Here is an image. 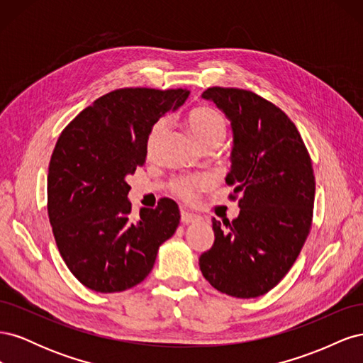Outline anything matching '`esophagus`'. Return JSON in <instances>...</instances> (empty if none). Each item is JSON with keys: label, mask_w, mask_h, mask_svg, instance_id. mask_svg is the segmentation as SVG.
I'll list each match as a JSON object with an SVG mask.
<instances>
[{"label": "esophagus", "mask_w": 363, "mask_h": 363, "mask_svg": "<svg viewBox=\"0 0 363 363\" xmlns=\"http://www.w3.org/2000/svg\"><path fill=\"white\" fill-rule=\"evenodd\" d=\"M199 221V216H195V215H192V213H189V212H184V211H182V223L183 224H194V223H196Z\"/></svg>", "instance_id": "34e87169"}]
</instances>
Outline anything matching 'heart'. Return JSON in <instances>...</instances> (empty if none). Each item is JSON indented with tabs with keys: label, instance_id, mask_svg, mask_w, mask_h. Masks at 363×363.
<instances>
[{
	"label": "heart",
	"instance_id": "obj_1",
	"mask_svg": "<svg viewBox=\"0 0 363 363\" xmlns=\"http://www.w3.org/2000/svg\"><path fill=\"white\" fill-rule=\"evenodd\" d=\"M186 125H188L196 140H199L206 150L218 148L225 140L227 136V119L221 113L216 112L215 108L207 106L192 108V111L186 115ZM167 119L162 118L152 124L145 140V152L148 157L156 155V151L163 136L167 135ZM208 184H211V179L204 174L179 175V177L171 180L169 188L175 195L180 196V199L189 201L194 199L196 191L207 188Z\"/></svg>",
	"mask_w": 363,
	"mask_h": 363
}]
</instances>
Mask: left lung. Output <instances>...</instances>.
I'll return each mask as SVG.
<instances>
[{
	"instance_id": "left-lung-1",
	"label": "left lung",
	"mask_w": 363,
	"mask_h": 363,
	"mask_svg": "<svg viewBox=\"0 0 363 363\" xmlns=\"http://www.w3.org/2000/svg\"><path fill=\"white\" fill-rule=\"evenodd\" d=\"M232 121V169L240 212L232 223L212 219L215 242L200 256L204 279L219 292L255 298L286 276L311 232L315 175L301 135L281 108L238 87H208Z\"/></svg>"
}]
</instances>
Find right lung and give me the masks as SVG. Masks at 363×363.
<instances>
[{
    "mask_svg": "<svg viewBox=\"0 0 363 363\" xmlns=\"http://www.w3.org/2000/svg\"><path fill=\"white\" fill-rule=\"evenodd\" d=\"M188 95L116 89L86 107L59 136L48 167V218L62 259L86 288L111 294L136 286L177 230L180 211L169 199L130 216L125 175L145 163L152 124Z\"/></svg>",
    "mask_w": 363,
    "mask_h": 363,
    "instance_id": "1",
    "label": "right lung"
}]
</instances>
